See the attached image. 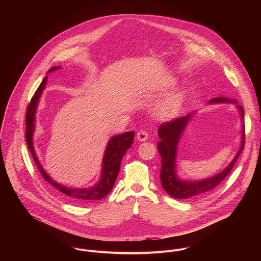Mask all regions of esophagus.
<instances>
[{
    "instance_id": "34e87169",
    "label": "esophagus",
    "mask_w": 261,
    "mask_h": 261,
    "mask_svg": "<svg viewBox=\"0 0 261 261\" xmlns=\"http://www.w3.org/2000/svg\"><path fill=\"white\" fill-rule=\"evenodd\" d=\"M149 138V134L145 130H141L138 135H137V139L140 141V142H145L147 141Z\"/></svg>"
}]
</instances>
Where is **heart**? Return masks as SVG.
I'll use <instances>...</instances> for the list:
<instances>
[{
  "mask_svg": "<svg viewBox=\"0 0 261 261\" xmlns=\"http://www.w3.org/2000/svg\"><path fill=\"white\" fill-rule=\"evenodd\" d=\"M172 85V82L167 81L161 84L156 90L164 91ZM186 98V92L184 90H178L168 95L166 98L161 100L154 111V114L158 118L161 119H170L177 115L182 109V106Z\"/></svg>",
  "mask_w": 261,
  "mask_h": 261,
  "instance_id": "b5f03b06",
  "label": "heart"
}]
</instances>
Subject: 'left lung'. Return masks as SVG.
Instances as JSON below:
<instances>
[{
	"label": "left lung",
	"instance_id": "1",
	"mask_svg": "<svg viewBox=\"0 0 261 261\" xmlns=\"http://www.w3.org/2000/svg\"><path fill=\"white\" fill-rule=\"evenodd\" d=\"M215 103H233L236 105V100L227 98V97H215L208 101V105ZM240 112V116L242 119V134H241V142L240 148L237 153L235 154L232 162L221 171L220 173L198 181H187L181 179L177 174L176 169V160H177V149L179 142L183 133L185 132L189 121L193 117V112L187 114L186 116H182L176 118L170 122H165L160 125L158 134L161 141L158 143V150L161 154L162 166H161V183L164 190L173 198L176 199H187L194 196L201 195L205 192L213 190L215 187L218 186L224 179L229 175L231 169L233 168L236 160L241 153L244 148V125H243V108L241 106H236Z\"/></svg>",
	"mask_w": 261,
	"mask_h": 261
}]
</instances>
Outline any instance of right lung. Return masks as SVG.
I'll use <instances>...</instances> for the list:
<instances>
[{
	"label": "right lung",
	"instance_id": "1",
	"mask_svg": "<svg viewBox=\"0 0 261 261\" xmlns=\"http://www.w3.org/2000/svg\"><path fill=\"white\" fill-rule=\"evenodd\" d=\"M61 66H54L51 69L48 70L47 73H51L57 69H59ZM48 76H46L40 86L38 87L34 96L32 97L29 107L27 109L26 113V142L28 145V148L30 149L32 156L35 161V164L39 169V172L41 173L42 177L48 184L52 187L59 195L66 198L67 200L74 202L77 204L81 203H87L91 201H96L105 198L111 191L112 187L115 183V180L117 178V175L119 173L120 169V162L126 152V150L132 147L134 144V137L135 132H127L123 133L121 135L113 136L110 142L108 143V146L105 150L102 164H101V174L100 179L96 184L93 186L87 187V188H73V187H67L56 182L54 179H52L47 172L43 169L41 166L36 151L33 146V135L35 132V121H36V112H37L38 103L40 100V97L42 95V92L45 88L46 82H47Z\"/></svg>",
	"mask_w": 261,
	"mask_h": 261
}]
</instances>
